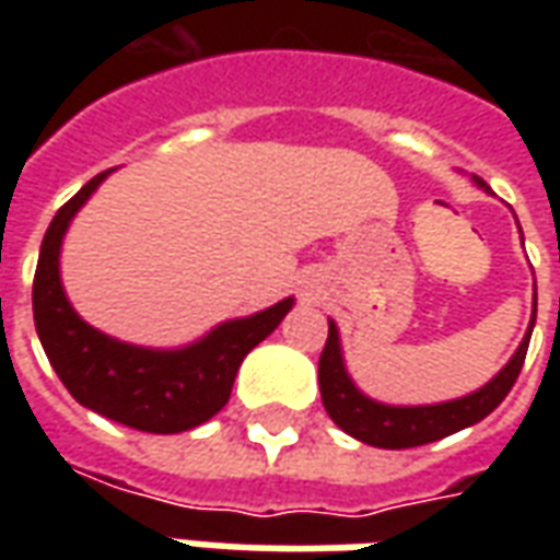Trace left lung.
<instances>
[{
	"instance_id": "1",
	"label": "left lung",
	"mask_w": 560,
	"mask_h": 560,
	"mask_svg": "<svg viewBox=\"0 0 560 560\" xmlns=\"http://www.w3.org/2000/svg\"><path fill=\"white\" fill-rule=\"evenodd\" d=\"M474 185L482 188L486 195H492V188L482 183L480 176H474ZM518 233H522V228H518ZM534 291H537V284H534ZM534 320H537V293H534V315H530V324L525 329V339L518 341L516 353L506 360L504 369L489 384H482L480 389H474L468 396L438 401V405H387V401L365 396L363 389L353 384V377L348 375L339 327H336V320H329L327 345H324L320 363H317L324 408L341 432H348L369 446L408 450V446L441 441L446 434L462 432L474 422L486 420L506 399V393L513 389L518 372H522V363H525Z\"/></svg>"
}]
</instances>
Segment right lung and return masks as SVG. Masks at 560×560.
Masks as SVG:
<instances>
[{"mask_svg": "<svg viewBox=\"0 0 560 560\" xmlns=\"http://www.w3.org/2000/svg\"><path fill=\"white\" fill-rule=\"evenodd\" d=\"M110 173L92 176L44 233L32 284L35 329L54 372L83 408L138 432H188L228 405L245 353L279 327L293 308V296L255 315L224 320L183 348H143L86 324L62 288L59 255L74 215Z\"/></svg>", "mask_w": 560, "mask_h": 560, "instance_id": "obj_1", "label": "right lung"}]
</instances>
